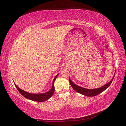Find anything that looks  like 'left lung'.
<instances>
[{"label": "left lung", "instance_id": "8db88e82", "mask_svg": "<svg viewBox=\"0 0 126 126\" xmlns=\"http://www.w3.org/2000/svg\"><path fill=\"white\" fill-rule=\"evenodd\" d=\"M115 74H114V76L113 78H112V79L108 83H106V85L102 86L101 87L99 88L93 89H86V88H84L81 87L77 85H76L75 83H74L71 80L70 78H69V80L70 83V85L72 87V88H73L76 91H77V93L82 94L83 95H85V96H86L93 97V96H97V95H98V94L101 93L102 92H103V91H105L107 88H108L113 80V78L115 77Z\"/></svg>", "mask_w": 126, "mask_h": 126}]
</instances>
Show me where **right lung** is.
I'll return each mask as SVG.
<instances>
[{
	"label": "right lung",
	"instance_id": "add662e5",
	"mask_svg": "<svg viewBox=\"0 0 126 126\" xmlns=\"http://www.w3.org/2000/svg\"><path fill=\"white\" fill-rule=\"evenodd\" d=\"M58 74L55 77L54 79V80L52 82V86L51 89L48 91V92L43 93V94H30L26 92L25 91H24L23 90L19 88L16 84L15 83V85L16 86V88L18 90L19 92L22 96L24 97H25L27 99H28L29 100L38 101V102H43L46 100H48V99L50 98L54 93L55 91V87H54V82L56 79L57 78V76H58Z\"/></svg>",
	"mask_w": 126,
	"mask_h": 126
}]
</instances>
